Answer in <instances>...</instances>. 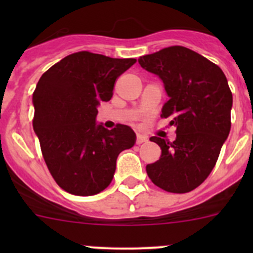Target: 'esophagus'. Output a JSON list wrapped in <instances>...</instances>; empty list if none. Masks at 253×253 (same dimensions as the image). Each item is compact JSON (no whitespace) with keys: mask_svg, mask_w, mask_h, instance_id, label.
<instances>
[{"mask_svg":"<svg viewBox=\"0 0 253 253\" xmlns=\"http://www.w3.org/2000/svg\"><path fill=\"white\" fill-rule=\"evenodd\" d=\"M145 142H148L147 137L142 136V134H137V138H136L137 144H142V143H145Z\"/></svg>","mask_w":253,"mask_h":253,"instance_id":"esophagus-1","label":"esophagus"}]
</instances>
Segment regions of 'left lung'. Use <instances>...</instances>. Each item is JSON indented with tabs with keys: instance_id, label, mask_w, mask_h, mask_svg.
Wrapping results in <instances>:
<instances>
[{
	"instance_id": "8db88e82",
	"label": "left lung",
	"mask_w": 253,
	"mask_h": 253,
	"mask_svg": "<svg viewBox=\"0 0 253 253\" xmlns=\"http://www.w3.org/2000/svg\"><path fill=\"white\" fill-rule=\"evenodd\" d=\"M138 62L164 83L169 100L162 117L176 127L172 142L150 137L162 155L147 165V174L168 192H190L211 174L230 132L233 94L228 81L219 66L183 46L141 56Z\"/></svg>"
}]
</instances>
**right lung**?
<instances>
[{
  "label": "right lung",
  "mask_w": 253,
  "mask_h": 253,
  "mask_svg": "<svg viewBox=\"0 0 253 253\" xmlns=\"http://www.w3.org/2000/svg\"><path fill=\"white\" fill-rule=\"evenodd\" d=\"M136 63L89 51L66 56L39 79L33 93V127L53 180L66 192L93 196L114 177L120 153L133 147L126 125H96L98 105L112 98L116 79Z\"/></svg>",
  "instance_id": "obj_1"
}]
</instances>
